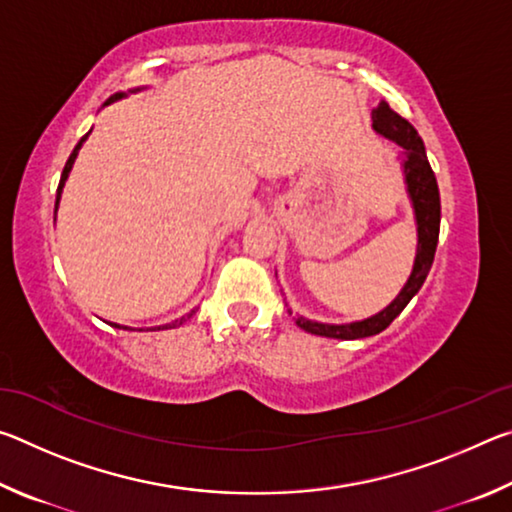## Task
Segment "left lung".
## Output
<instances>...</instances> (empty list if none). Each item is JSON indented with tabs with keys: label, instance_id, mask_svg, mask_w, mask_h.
Here are the masks:
<instances>
[{
	"label": "left lung",
	"instance_id": "1",
	"mask_svg": "<svg viewBox=\"0 0 512 512\" xmlns=\"http://www.w3.org/2000/svg\"><path fill=\"white\" fill-rule=\"evenodd\" d=\"M372 131L377 135L386 137V140L395 142L400 146L402 153V173L406 196H409L413 207L415 230H418V246H415V259L409 280L404 282L402 291L397 293L391 305H386L379 314L354 320V323H318L305 316H296V325L305 329L309 334L327 336V339H366V336H375L393 323V320L402 314V309L409 305L411 298L422 289L424 280H427L429 268L433 264V255H436L438 246V232H440V194L438 183L433 176L431 164L427 160V151H424V142L418 131L406 121L404 117L391 110L386 101H379V106L372 110ZM289 314L293 311L289 309Z\"/></svg>",
	"mask_w": 512,
	"mask_h": 512
}]
</instances>
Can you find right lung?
Here are the masks:
<instances>
[{
  "label": "right lung",
  "instance_id": "add662e5",
  "mask_svg": "<svg viewBox=\"0 0 512 512\" xmlns=\"http://www.w3.org/2000/svg\"><path fill=\"white\" fill-rule=\"evenodd\" d=\"M142 90H146L144 85L142 88H133V90H128V92H117V94H112V97L103 103V108L106 106H110V103H115V101H119V99H124V97H128V94H135V92H142ZM90 133L92 131H88L85 133L83 137H81V142L74 146V151H72V155H69V160L65 162V169H63V176H60V183H58V192H56V207H54V221H56V212H58V205H60V196H63V187H65V183H67V178H69V171H72V167H74V162H76V155H79V151H81V146H83V142L88 140L90 137ZM198 311V307H194L192 311H189V314H185V316H180V318H176V320H171V323H167V325H158V327H146V332H149V329H173V327H180L185 323L187 318H192L194 314ZM112 327H117V329H135V327H126V325H117V323H110ZM142 332V329H140Z\"/></svg>",
  "mask_w": 512,
  "mask_h": 512
}]
</instances>
